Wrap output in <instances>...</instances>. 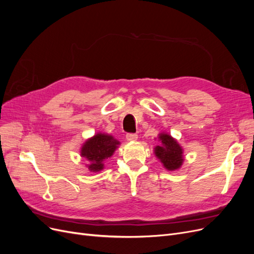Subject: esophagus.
Instances as JSON below:
<instances>
[{"mask_svg":"<svg viewBox=\"0 0 254 254\" xmlns=\"http://www.w3.org/2000/svg\"><path fill=\"white\" fill-rule=\"evenodd\" d=\"M126 139L128 141H136L137 140V134L136 133H127Z\"/></svg>","mask_w":254,"mask_h":254,"instance_id":"esophagus-1","label":"esophagus"}]
</instances>
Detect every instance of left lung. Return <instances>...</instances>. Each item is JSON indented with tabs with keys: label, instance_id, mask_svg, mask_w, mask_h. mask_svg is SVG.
Wrapping results in <instances>:
<instances>
[{
	"label": "left lung",
	"instance_id": "1",
	"mask_svg": "<svg viewBox=\"0 0 254 254\" xmlns=\"http://www.w3.org/2000/svg\"><path fill=\"white\" fill-rule=\"evenodd\" d=\"M161 145L155 147V155L167 171L179 170L183 163V149L172 135L162 132L159 134Z\"/></svg>",
	"mask_w": 254,
	"mask_h": 254
}]
</instances>
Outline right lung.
<instances>
[{
  "instance_id": "add662e5",
  "label": "right lung",
  "mask_w": 254,
  "mask_h": 254,
  "mask_svg": "<svg viewBox=\"0 0 254 254\" xmlns=\"http://www.w3.org/2000/svg\"><path fill=\"white\" fill-rule=\"evenodd\" d=\"M120 142L110 134L98 132L83 143L80 149V156L89 161L90 172L97 173L104 168V162L110 158Z\"/></svg>"
}]
</instances>
